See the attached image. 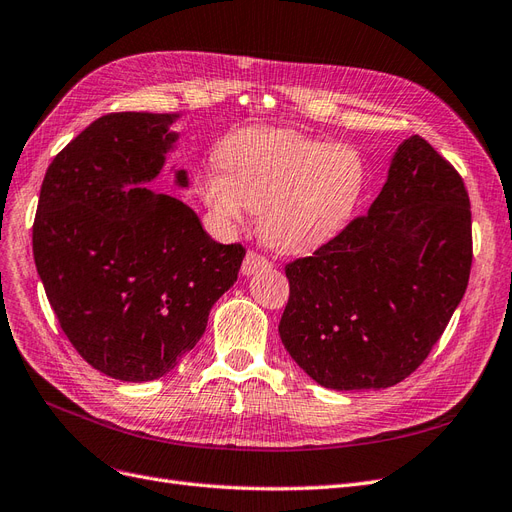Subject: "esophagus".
Returning <instances> with one entry per match:
<instances>
[{
  "instance_id": "obj_1",
  "label": "esophagus",
  "mask_w": 512,
  "mask_h": 512,
  "mask_svg": "<svg viewBox=\"0 0 512 512\" xmlns=\"http://www.w3.org/2000/svg\"><path fill=\"white\" fill-rule=\"evenodd\" d=\"M272 266V261H268L264 255H259L255 251H248L244 261H242V274L244 276H251L255 274L257 270H266Z\"/></svg>"
}]
</instances>
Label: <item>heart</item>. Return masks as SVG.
I'll use <instances>...</instances> for the list:
<instances>
[{
	"instance_id": "heart-1",
	"label": "heart",
	"mask_w": 512,
	"mask_h": 512,
	"mask_svg": "<svg viewBox=\"0 0 512 512\" xmlns=\"http://www.w3.org/2000/svg\"><path fill=\"white\" fill-rule=\"evenodd\" d=\"M195 175V193L218 227L240 229L259 212V236L281 253H311L349 223L367 186L362 154L294 130L246 128Z\"/></svg>"
}]
</instances>
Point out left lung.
<instances>
[{"mask_svg": "<svg viewBox=\"0 0 512 512\" xmlns=\"http://www.w3.org/2000/svg\"><path fill=\"white\" fill-rule=\"evenodd\" d=\"M472 268L470 197L457 169L414 135L369 212L285 266L279 334L319 386L388 388L440 341Z\"/></svg>", "mask_w": 512, "mask_h": 512, "instance_id": "obj_1", "label": "left lung"}]
</instances>
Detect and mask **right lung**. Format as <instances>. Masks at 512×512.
I'll use <instances>...</instances> for the list:
<instances>
[{
    "instance_id": "add662e5",
    "label": "right lung",
    "mask_w": 512,
    "mask_h": 512,
    "mask_svg": "<svg viewBox=\"0 0 512 512\" xmlns=\"http://www.w3.org/2000/svg\"><path fill=\"white\" fill-rule=\"evenodd\" d=\"M178 113H109L53 158L34 218V261L79 356L122 382L169 373L236 283L242 244H218L180 199L148 184L178 141ZM175 184L188 186L184 169Z\"/></svg>"
}]
</instances>
